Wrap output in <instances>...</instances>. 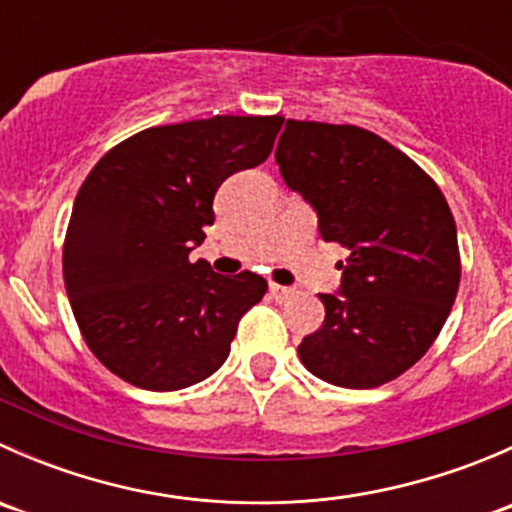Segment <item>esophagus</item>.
<instances>
[{"instance_id": "obj_1", "label": "esophagus", "mask_w": 512, "mask_h": 512, "mask_svg": "<svg viewBox=\"0 0 512 512\" xmlns=\"http://www.w3.org/2000/svg\"><path fill=\"white\" fill-rule=\"evenodd\" d=\"M270 294L272 299H277V302H287V299L294 297V289L282 287V285H270Z\"/></svg>"}]
</instances>
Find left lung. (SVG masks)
<instances>
[{"label": "left lung", "instance_id": "8db88e82", "mask_svg": "<svg viewBox=\"0 0 512 512\" xmlns=\"http://www.w3.org/2000/svg\"><path fill=\"white\" fill-rule=\"evenodd\" d=\"M275 160L289 190L347 250L339 294H319L324 324L302 364L344 389L404 374L436 342L456 302L461 257L441 188L399 148L359 126L285 123Z\"/></svg>", "mask_w": 512, "mask_h": 512}]
</instances>
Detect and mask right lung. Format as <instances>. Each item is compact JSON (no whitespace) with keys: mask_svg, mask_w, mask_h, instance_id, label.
I'll use <instances>...</instances> for the list:
<instances>
[{"mask_svg":"<svg viewBox=\"0 0 512 512\" xmlns=\"http://www.w3.org/2000/svg\"><path fill=\"white\" fill-rule=\"evenodd\" d=\"M282 116H213L156 126L86 175L64 240V285L94 356L128 384L178 391L223 366L255 272L215 275L190 250L215 223L225 178L265 163Z\"/></svg>","mask_w":512,"mask_h":512,"instance_id":"obj_1","label":"right lung"}]
</instances>
